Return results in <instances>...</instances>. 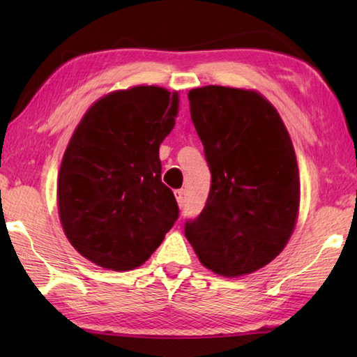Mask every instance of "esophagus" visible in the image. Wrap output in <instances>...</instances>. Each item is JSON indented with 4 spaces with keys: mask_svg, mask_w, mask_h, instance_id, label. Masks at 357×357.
Instances as JSON below:
<instances>
[{
    "mask_svg": "<svg viewBox=\"0 0 357 357\" xmlns=\"http://www.w3.org/2000/svg\"><path fill=\"white\" fill-rule=\"evenodd\" d=\"M174 197H176V202L179 204V208H183L184 206V190L183 189L174 190Z\"/></svg>",
    "mask_w": 357,
    "mask_h": 357,
    "instance_id": "esophagus-1",
    "label": "esophagus"
}]
</instances>
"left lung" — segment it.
<instances>
[{"mask_svg":"<svg viewBox=\"0 0 357 357\" xmlns=\"http://www.w3.org/2000/svg\"><path fill=\"white\" fill-rule=\"evenodd\" d=\"M190 116L211 170L200 215L185 238L204 268L255 273L279 255L299 211V170L280 114L261 94L227 86L189 91Z\"/></svg>","mask_w":357,"mask_h":357,"instance_id":"8db88e82","label":"left lung"}]
</instances>
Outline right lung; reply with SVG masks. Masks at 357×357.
Listing matches in <instances>:
<instances>
[{
    "label": "right lung",
    "instance_id": "obj_1",
    "mask_svg": "<svg viewBox=\"0 0 357 357\" xmlns=\"http://www.w3.org/2000/svg\"><path fill=\"white\" fill-rule=\"evenodd\" d=\"M178 93L134 86L84 113L58 174V209L74 249L100 268L130 271L179 217L162 183L159 146L174 128Z\"/></svg>",
    "mask_w": 357,
    "mask_h": 357
}]
</instances>
